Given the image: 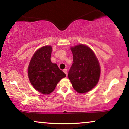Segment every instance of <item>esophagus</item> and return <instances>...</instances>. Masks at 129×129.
<instances>
[{
  "label": "esophagus",
  "instance_id": "esophagus-1",
  "mask_svg": "<svg viewBox=\"0 0 129 129\" xmlns=\"http://www.w3.org/2000/svg\"><path fill=\"white\" fill-rule=\"evenodd\" d=\"M63 72H64V73L66 74V75H67V70L66 69H65L64 70H63Z\"/></svg>",
  "mask_w": 129,
  "mask_h": 129
}]
</instances>
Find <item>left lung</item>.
Here are the masks:
<instances>
[{"mask_svg":"<svg viewBox=\"0 0 129 129\" xmlns=\"http://www.w3.org/2000/svg\"><path fill=\"white\" fill-rule=\"evenodd\" d=\"M73 63L68 77L73 88L79 93H85L96 85L100 76V66L95 54L88 46L79 44L71 47Z\"/></svg>","mask_w":129,"mask_h":129,"instance_id":"8db88e82","label":"left lung"}]
</instances>
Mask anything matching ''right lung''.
<instances>
[{
    "label": "right lung",
    "mask_w": 129,
    "mask_h": 129,
    "mask_svg": "<svg viewBox=\"0 0 129 129\" xmlns=\"http://www.w3.org/2000/svg\"><path fill=\"white\" fill-rule=\"evenodd\" d=\"M52 47L44 46L34 53L28 69L33 87L39 92L48 94L54 91L57 83L66 76L56 63L51 62Z\"/></svg>",
    "instance_id": "1"
}]
</instances>
